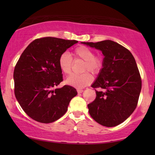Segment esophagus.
I'll use <instances>...</instances> for the list:
<instances>
[{
    "instance_id": "esophagus-1",
    "label": "esophagus",
    "mask_w": 155,
    "mask_h": 155,
    "mask_svg": "<svg viewBox=\"0 0 155 155\" xmlns=\"http://www.w3.org/2000/svg\"><path fill=\"white\" fill-rule=\"evenodd\" d=\"M77 91V93H82L84 91L83 89H81V88H78Z\"/></svg>"
}]
</instances>
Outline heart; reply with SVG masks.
Masks as SVG:
<instances>
[{"instance_id":"obj_1","label":"heart","mask_w":155,"mask_h":155,"mask_svg":"<svg viewBox=\"0 0 155 155\" xmlns=\"http://www.w3.org/2000/svg\"><path fill=\"white\" fill-rule=\"evenodd\" d=\"M94 51L87 46L81 45L76 47L72 52L74 60L83 61L82 71H90L93 74H98L103 67V58L94 55ZM58 66L62 73L69 74L72 71V58L67 52H64L58 58ZM93 77L88 72L82 74H72L67 78L66 83L77 88H83L90 84Z\"/></svg>"}]
</instances>
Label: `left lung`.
<instances>
[{
    "label": "left lung",
    "instance_id": "left-lung-1",
    "mask_svg": "<svg viewBox=\"0 0 155 155\" xmlns=\"http://www.w3.org/2000/svg\"><path fill=\"white\" fill-rule=\"evenodd\" d=\"M104 55L103 67L92 84L95 100L88 104L91 117L103 126H117L130 116L137 106L142 87L139 71L131 52L116 42H85Z\"/></svg>",
    "mask_w": 155,
    "mask_h": 155
}]
</instances>
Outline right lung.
<instances>
[{"label":"right lung","mask_w":155,"mask_h":155,"mask_svg":"<svg viewBox=\"0 0 155 155\" xmlns=\"http://www.w3.org/2000/svg\"><path fill=\"white\" fill-rule=\"evenodd\" d=\"M77 42L55 37L37 38L20 57L13 74L15 94L23 110L33 120L51 123L59 119L77 94L69 85L52 90L63 81L59 57Z\"/></svg>","instance_id":"right-lung-1"}]
</instances>
